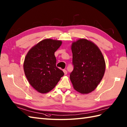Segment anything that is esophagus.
Returning <instances> with one entry per match:
<instances>
[{
  "mask_svg": "<svg viewBox=\"0 0 127 127\" xmlns=\"http://www.w3.org/2000/svg\"><path fill=\"white\" fill-rule=\"evenodd\" d=\"M63 72L64 73L65 75H66L67 74V71L66 70H63Z\"/></svg>",
  "mask_w": 127,
  "mask_h": 127,
  "instance_id": "obj_1",
  "label": "esophagus"
}]
</instances>
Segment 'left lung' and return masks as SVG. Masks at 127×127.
Segmentation results:
<instances>
[{
	"mask_svg": "<svg viewBox=\"0 0 127 127\" xmlns=\"http://www.w3.org/2000/svg\"><path fill=\"white\" fill-rule=\"evenodd\" d=\"M73 70L70 75L73 87L78 92L89 94L95 90L105 72V62L95 43L84 38L72 43Z\"/></svg>",
	"mask_w": 127,
	"mask_h": 127,
	"instance_id": "obj_1",
	"label": "left lung"
}]
</instances>
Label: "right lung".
Here are the masks:
<instances>
[{
	"label": "right lung",
	"instance_id": "add662e5",
	"mask_svg": "<svg viewBox=\"0 0 127 127\" xmlns=\"http://www.w3.org/2000/svg\"><path fill=\"white\" fill-rule=\"evenodd\" d=\"M61 40L45 39L28 51L23 68L29 83L38 92L45 94L52 90L64 75L56 67L55 52L62 45Z\"/></svg>",
	"mask_w": 127,
	"mask_h": 127
}]
</instances>
